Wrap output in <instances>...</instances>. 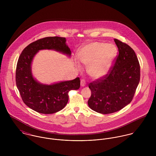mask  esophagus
I'll return each mask as SVG.
<instances>
[{
	"instance_id": "obj_1",
	"label": "esophagus",
	"mask_w": 156,
	"mask_h": 156,
	"mask_svg": "<svg viewBox=\"0 0 156 156\" xmlns=\"http://www.w3.org/2000/svg\"><path fill=\"white\" fill-rule=\"evenodd\" d=\"M80 85H81V87H84L86 85V81H85V79H82L81 80Z\"/></svg>"
}]
</instances>
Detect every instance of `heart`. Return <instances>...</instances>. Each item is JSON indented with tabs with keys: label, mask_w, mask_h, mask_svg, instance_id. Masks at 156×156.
I'll return each mask as SVG.
<instances>
[{
	"label": "heart",
	"mask_w": 156,
	"mask_h": 156,
	"mask_svg": "<svg viewBox=\"0 0 156 156\" xmlns=\"http://www.w3.org/2000/svg\"><path fill=\"white\" fill-rule=\"evenodd\" d=\"M117 55L115 45L103 42H93L83 45L78 52L79 60L88 66V73L94 79L105 76L110 71ZM78 67H80L76 61Z\"/></svg>",
	"instance_id": "heart-1"
}]
</instances>
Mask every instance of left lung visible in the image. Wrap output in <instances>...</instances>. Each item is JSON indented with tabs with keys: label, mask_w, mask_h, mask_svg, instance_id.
Listing matches in <instances>:
<instances>
[{
	"label": "left lung",
	"mask_w": 156,
	"mask_h": 156,
	"mask_svg": "<svg viewBox=\"0 0 156 156\" xmlns=\"http://www.w3.org/2000/svg\"><path fill=\"white\" fill-rule=\"evenodd\" d=\"M119 55L109 74L90 83L89 108L100 113L118 111L132 100L140 80V66L133 50L117 39Z\"/></svg>",
	"instance_id": "left-lung-1"
}]
</instances>
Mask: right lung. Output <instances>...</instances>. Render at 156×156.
Masks as SVG:
<instances>
[{
  "label": "right lung",
  "mask_w": 156,
  "mask_h": 156,
  "mask_svg": "<svg viewBox=\"0 0 156 156\" xmlns=\"http://www.w3.org/2000/svg\"><path fill=\"white\" fill-rule=\"evenodd\" d=\"M66 38L45 37L28 45L21 53L17 65L16 80L24 104L31 109L43 114H51L62 110L68 101V92L79 89V77L71 80L51 84L38 82L33 76L32 61L40 50H54L71 57V50Z\"/></svg>",
  "instance_id": "add662e5"
}]
</instances>
